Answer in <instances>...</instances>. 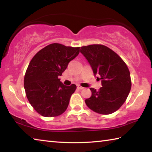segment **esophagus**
Here are the masks:
<instances>
[{
    "label": "esophagus",
    "mask_w": 152,
    "mask_h": 152,
    "mask_svg": "<svg viewBox=\"0 0 152 152\" xmlns=\"http://www.w3.org/2000/svg\"><path fill=\"white\" fill-rule=\"evenodd\" d=\"M77 88H78V90H82V89H84L83 87H82V86H80V85L77 86Z\"/></svg>",
    "instance_id": "34e87169"
}]
</instances>
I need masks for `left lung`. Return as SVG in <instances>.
Listing matches in <instances>:
<instances>
[{"instance_id": "obj_1", "label": "left lung", "mask_w": 152, "mask_h": 152, "mask_svg": "<svg viewBox=\"0 0 152 152\" xmlns=\"http://www.w3.org/2000/svg\"><path fill=\"white\" fill-rule=\"evenodd\" d=\"M80 53L91 66L94 76H101L102 84L98 91L90 88L92 96L85 100L86 104L100 114L115 112L126 101L132 87L127 65L116 53L102 45L83 46Z\"/></svg>"}]
</instances>
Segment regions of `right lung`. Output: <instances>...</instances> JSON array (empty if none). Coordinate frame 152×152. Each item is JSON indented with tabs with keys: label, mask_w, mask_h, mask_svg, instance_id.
I'll use <instances>...</instances> for the list:
<instances>
[{
	"label": "right lung",
	"mask_w": 152,
	"mask_h": 152,
	"mask_svg": "<svg viewBox=\"0 0 152 152\" xmlns=\"http://www.w3.org/2000/svg\"><path fill=\"white\" fill-rule=\"evenodd\" d=\"M79 52L80 48L51 43L31 60L25 75L24 88L30 104L42 116H58L68 108L76 86L64 85L58 77Z\"/></svg>",
	"instance_id": "1"
}]
</instances>
